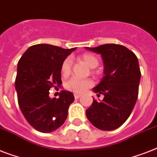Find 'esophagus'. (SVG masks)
Here are the masks:
<instances>
[{"label":"esophagus","mask_w":157,"mask_h":157,"mask_svg":"<svg viewBox=\"0 0 157 157\" xmlns=\"http://www.w3.org/2000/svg\"><path fill=\"white\" fill-rule=\"evenodd\" d=\"M74 97H75V98H81V94H74Z\"/></svg>","instance_id":"1"}]
</instances>
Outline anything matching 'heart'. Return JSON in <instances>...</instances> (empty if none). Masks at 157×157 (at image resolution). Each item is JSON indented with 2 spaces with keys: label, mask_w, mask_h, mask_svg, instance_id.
<instances>
[{
  "label": "heart",
  "mask_w": 157,
  "mask_h": 157,
  "mask_svg": "<svg viewBox=\"0 0 157 157\" xmlns=\"http://www.w3.org/2000/svg\"><path fill=\"white\" fill-rule=\"evenodd\" d=\"M78 59L80 61L84 62L90 68H94L99 64V59L98 57L90 53L81 54L78 57ZM71 65H72V61L71 58L69 57L66 58L63 61L61 64V72L63 76H68L69 74L71 73ZM91 71L93 74L97 73L94 69ZM93 85V81L90 78L79 79L77 77H72L67 81L64 86L66 90L71 92H73L75 94H82L87 89L92 87Z\"/></svg>",
  "instance_id": "obj_1"
}]
</instances>
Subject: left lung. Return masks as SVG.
<instances>
[{"label":"left lung","mask_w":157,"mask_h":157,"mask_svg":"<svg viewBox=\"0 0 157 157\" xmlns=\"http://www.w3.org/2000/svg\"><path fill=\"white\" fill-rule=\"evenodd\" d=\"M86 48L101 54L104 63V76L93 89L104 98L100 102L94 98L86 117L96 128L113 130L124 124L136 103L141 77L139 60L134 52L121 45Z\"/></svg>","instance_id":"left-lung-1"}]
</instances>
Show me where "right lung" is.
<instances>
[{
	"label": "right lung",
	"instance_id": "obj_1",
	"mask_svg": "<svg viewBox=\"0 0 157 157\" xmlns=\"http://www.w3.org/2000/svg\"><path fill=\"white\" fill-rule=\"evenodd\" d=\"M75 50L38 44L28 48L18 61L15 79L18 106L37 131L50 133L66 121L73 94L62 90L59 98H50L49 91L62 84L61 64Z\"/></svg>",
	"mask_w": 157,
	"mask_h": 157
}]
</instances>
